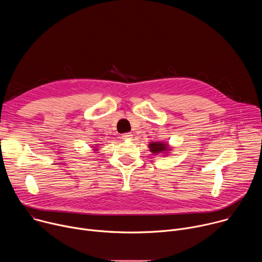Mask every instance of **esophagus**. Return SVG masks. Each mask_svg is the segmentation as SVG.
Masks as SVG:
<instances>
[{
    "label": "esophagus",
    "instance_id": "esophagus-1",
    "mask_svg": "<svg viewBox=\"0 0 262 262\" xmlns=\"http://www.w3.org/2000/svg\"><path fill=\"white\" fill-rule=\"evenodd\" d=\"M122 139H123L124 141H129L130 139H133V135H132V134H129V133H127V134H123V135H122Z\"/></svg>",
    "mask_w": 262,
    "mask_h": 262
}]
</instances>
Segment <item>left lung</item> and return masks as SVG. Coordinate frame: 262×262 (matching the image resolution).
<instances>
[{
  "label": "left lung",
  "instance_id": "obj_1",
  "mask_svg": "<svg viewBox=\"0 0 262 262\" xmlns=\"http://www.w3.org/2000/svg\"><path fill=\"white\" fill-rule=\"evenodd\" d=\"M148 147L152 155H168L169 151H171L170 145L164 142H150Z\"/></svg>",
  "mask_w": 262,
  "mask_h": 262
}]
</instances>
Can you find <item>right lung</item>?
<instances>
[{
    "mask_svg": "<svg viewBox=\"0 0 262 262\" xmlns=\"http://www.w3.org/2000/svg\"><path fill=\"white\" fill-rule=\"evenodd\" d=\"M94 145H95V147H93V149H94V150H96V151H97V150H98V149H97V148H98V147H97V146H98V144H94Z\"/></svg>",
    "mask_w": 262,
    "mask_h": 262,
    "instance_id": "add662e5",
    "label": "right lung"
}]
</instances>
